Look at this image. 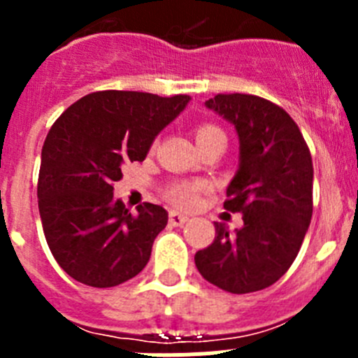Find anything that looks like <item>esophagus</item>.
I'll return each mask as SVG.
<instances>
[{"label":"esophagus","mask_w":358,"mask_h":358,"mask_svg":"<svg viewBox=\"0 0 358 358\" xmlns=\"http://www.w3.org/2000/svg\"><path fill=\"white\" fill-rule=\"evenodd\" d=\"M169 222H170V226H173V227H181L188 222V217L182 213H179V211H170Z\"/></svg>","instance_id":"obj_1"}]
</instances>
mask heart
I'll return each instance as SVG.
<instances>
[{
    "label": "heart",
    "instance_id": "heart-1",
    "mask_svg": "<svg viewBox=\"0 0 358 358\" xmlns=\"http://www.w3.org/2000/svg\"><path fill=\"white\" fill-rule=\"evenodd\" d=\"M195 140L199 147H206V145L215 143V141H226V134L218 125L210 122L199 123L194 129ZM208 185L202 181H176L164 189V199L176 208H185L189 210L199 202L202 192H206Z\"/></svg>",
    "mask_w": 358,
    "mask_h": 358
}]
</instances>
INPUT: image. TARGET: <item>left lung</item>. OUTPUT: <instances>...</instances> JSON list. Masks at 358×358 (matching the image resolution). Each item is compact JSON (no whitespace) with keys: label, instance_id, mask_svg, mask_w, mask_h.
Instances as JSON below:
<instances>
[{"label":"left lung","instance_id":"8db88e82","mask_svg":"<svg viewBox=\"0 0 358 358\" xmlns=\"http://www.w3.org/2000/svg\"><path fill=\"white\" fill-rule=\"evenodd\" d=\"M206 106L238 132L240 169L227 186L224 208L243 213V226L231 235L224 224H215V240L195 252V265L226 292L264 290L289 271L310 226V148L289 113L271 100L218 93Z\"/></svg>","mask_w":358,"mask_h":358}]
</instances>
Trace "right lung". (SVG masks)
<instances>
[{
	"mask_svg": "<svg viewBox=\"0 0 358 358\" xmlns=\"http://www.w3.org/2000/svg\"><path fill=\"white\" fill-rule=\"evenodd\" d=\"M188 102V94L94 91L52 125L37 199L50 251L73 280L107 289L145 268L169 213L143 202L132 215L115 201L113 186L122 179V164L143 161L154 138Z\"/></svg>",
	"mask_w": 358,
	"mask_h": 358,
	"instance_id": "obj_1",
	"label": "right lung"
}]
</instances>
